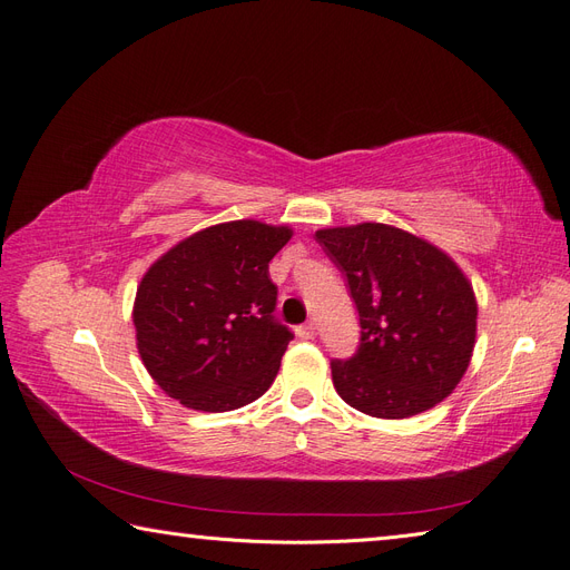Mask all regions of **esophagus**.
Returning <instances> with one entry per match:
<instances>
[{
    "mask_svg": "<svg viewBox=\"0 0 570 570\" xmlns=\"http://www.w3.org/2000/svg\"><path fill=\"white\" fill-rule=\"evenodd\" d=\"M297 335H299L302 340H312V337L316 335V323H314V321H308V323L297 325Z\"/></svg>",
    "mask_w": 570,
    "mask_h": 570,
    "instance_id": "1",
    "label": "esophagus"
}]
</instances>
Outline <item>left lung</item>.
<instances>
[{"instance_id":"1","label":"left lung","mask_w":570,"mask_h":570,"mask_svg":"<svg viewBox=\"0 0 570 570\" xmlns=\"http://www.w3.org/2000/svg\"><path fill=\"white\" fill-rule=\"evenodd\" d=\"M347 275L361 347L333 361V385L356 411L400 421L438 406L469 371L478 302L454 258L387 223L316 230Z\"/></svg>"}]
</instances>
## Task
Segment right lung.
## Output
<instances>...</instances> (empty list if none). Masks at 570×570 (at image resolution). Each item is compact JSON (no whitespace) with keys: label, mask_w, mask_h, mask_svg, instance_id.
<instances>
[{"label":"right lung","mask_w":570,"mask_h":570,"mask_svg":"<svg viewBox=\"0 0 570 570\" xmlns=\"http://www.w3.org/2000/svg\"><path fill=\"white\" fill-rule=\"evenodd\" d=\"M292 235L254 218L216 223L147 268L132 304L135 344L168 396L220 413L271 387L295 335L273 318L278 287L268 262Z\"/></svg>","instance_id":"right-lung-1"}]
</instances>
